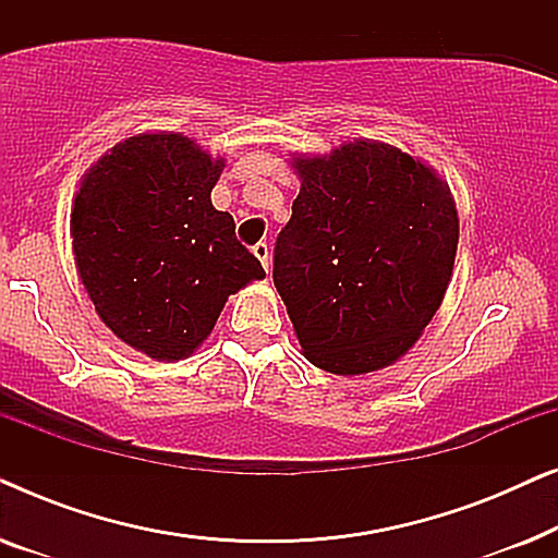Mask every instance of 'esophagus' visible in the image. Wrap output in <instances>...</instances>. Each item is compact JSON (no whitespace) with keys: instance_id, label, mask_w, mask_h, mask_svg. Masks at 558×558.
Here are the masks:
<instances>
[{"instance_id":"1","label":"esophagus","mask_w":558,"mask_h":558,"mask_svg":"<svg viewBox=\"0 0 558 558\" xmlns=\"http://www.w3.org/2000/svg\"><path fill=\"white\" fill-rule=\"evenodd\" d=\"M254 256L258 258V262H262V266H264L266 271L271 269V256H269V246H266L264 241H258L256 246H254Z\"/></svg>"}]
</instances>
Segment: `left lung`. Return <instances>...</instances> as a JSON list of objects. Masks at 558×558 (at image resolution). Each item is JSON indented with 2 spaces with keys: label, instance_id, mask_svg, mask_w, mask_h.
<instances>
[{
  "label": "left lung",
  "instance_id": "1",
  "mask_svg": "<svg viewBox=\"0 0 558 558\" xmlns=\"http://www.w3.org/2000/svg\"><path fill=\"white\" fill-rule=\"evenodd\" d=\"M292 167L302 187L274 246V287L304 357L338 376L386 368L445 300L460 241L449 185L371 140Z\"/></svg>",
  "mask_w": 558,
  "mask_h": 558
}]
</instances>
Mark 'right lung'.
<instances>
[{"label": "right lung", "instance_id": "add662e5", "mask_svg": "<svg viewBox=\"0 0 558 558\" xmlns=\"http://www.w3.org/2000/svg\"><path fill=\"white\" fill-rule=\"evenodd\" d=\"M223 172L182 134H136L83 174L73 201L75 269L109 330L149 357L180 361L226 300L264 279L210 190Z\"/></svg>", "mask_w": 558, "mask_h": 558}]
</instances>
